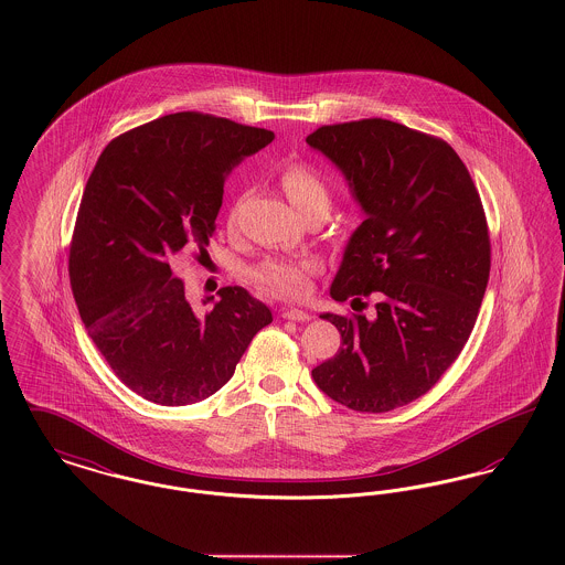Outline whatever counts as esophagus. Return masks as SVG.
<instances>
[{"label": "esophagus", "mask_w": 565, "mask_h": 565, "mask_svg": "<svg viewBox=\"0 0 565 565\" xmlns=\"http://www.w3.org/2000/svg\"><path fill=\"white\" fill-rule=\"evenodd\" d=\"M281 318L284 320H292V322H309L311 320V316L307 311H302V309H284Z\"/></svg>", "instance_id": "1"}]
</instances>
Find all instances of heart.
<instances>
[{"label": "heart", "instance_id": "heart-1", "mask_svg": "<svg viewBox=\"0 0 565 565\" xmlns=\"http://www.w3.org/2000/svg\"><path fill=\"white\" fill-rule=\"evenodd\" d=\"M281 186L286 190L288 199L300 210V214L313 205L330 207V189L322 173L307 162L288 164L281 171ZM231 224H235V214L231 215ZM318 269V260L309 256H270L254 267L252 277L265 290H269L270 295L281 298H305L311 292V277Z\"/></svg>", "mask_w": 565, "mask_h": 565}]
</instances>
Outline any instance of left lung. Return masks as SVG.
Here are the masks:
<instances>
[{"label":"left lung","mask_w":565,"mask_h":565,"mask_svg":"<svg viewBox=\"0 0 565 565\" xmlns=\"http://www.w3.org/2000/svg\"><path fill=\"white\" fill-rule=\"evenodd\" d=\"M307 143L343 171L366 214L330 295L375 298L373 318L323 313L341 348L311 375L334 403L385 413L431 390L475 328L491 267L483 203L447 141L401 122L323 125Z\"/></svg>","instance_id":"8db88e82"}]
</instances>
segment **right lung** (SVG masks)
<instances>
[{"instance_id": "1", "label": "right lung", "mask_w": 565, "mask_h": 565, "mask_svg": "<svg viewBox=\"0 0 565 565\" xmlns=\"http://www.w3.org/2000/svg\"><path fill=\"white\" fill-rule=\"evenodd\" d=\"M273 139L212 114H167L111 139L86 182L70 245L72 292L109 369L143 401L210 398L273 322L239 286L196 316L171 269L182 252H207L226 173Z\"/></svg>"}]
</instances>
